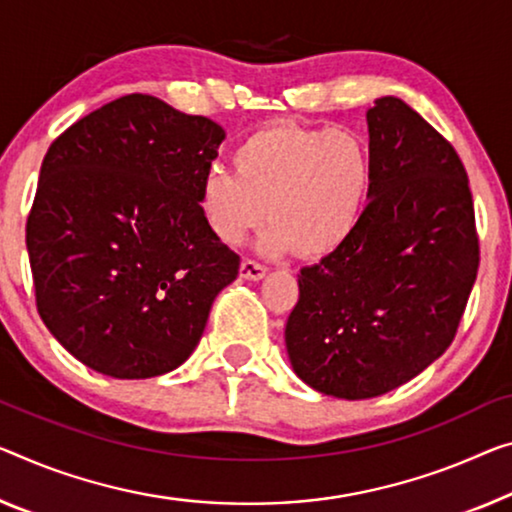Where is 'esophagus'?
I'll use <instances>...</instances> for the list:
<instances>
[{
    "mask_svg": "<svg viewBox=\"0 0 512 512\" xmlns=\"http://www.w3.org/2000/svg\"><path fill=\"white\" fill-rule=\"evenodd\" d=\"M265 265H261L258 261H254V258H245L240 265V277L245 279H263L265 277Z\"/></svg>",
    "mask_w": 512,
    "mask_h": 512,
    "instance_id": "1",
    "label": "esophagus"
}]
</instances>
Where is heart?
<instances>
[{"label":"heart","instance_id":"obj_1","mask_svg":"<svg viewBox=\"0 0 512 512\" xmlns=\"http://www.w3.org/2000/svg\"><path fill=\"white\" fill-rule=\"evenodd\" d=\"M233 169L235 176L210 171L199 194L206 226L229 247L267 212V251L329 256L357 231L371 190V155L350 130L267 123L240 141Z\"/></svg>","mask_w":512,"mask_h":512}]
</instances>
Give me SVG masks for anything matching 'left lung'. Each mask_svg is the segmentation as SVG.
I'll return each instance as SVG.
<instances>
[{
    "instance_id": "left-lung-1",
    "label": "left lung",
    "mask_w": 512,
    "mask_h": 512,
    "mask_svg": "<svg viewBox=\"0 0 512 512\" xmlns=\"http://www.w3.org/2000/svg\"><path fill=\"white\" fill-rule=\"evenodd\" d=\"M371 190L357 231L302 267L290 364L320 393L382 396L451 345L476 281L474 199L451 141L398 98L368 109Z\"/></svg>"
}]
</instances>
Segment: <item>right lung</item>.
Instances as JSON below:
<instances>
[{
	"instance_id": "add662e5",
	"label": "right lung",
	"mask_w": 512,
	"mask_h": 512,
	"mask_svg": "<svg viewBox=\"0 0 512 512\" xmlns=\"http://www.w3.org/2000/svg\"><path fill=\"white\" fill-rule=\"evenodd\" d=\"M222 125L130 93L47 148L27 217L36 309L84 366L119 380L192 355L240 256L201 215Z\"/></svg>"
}]
</instances>
